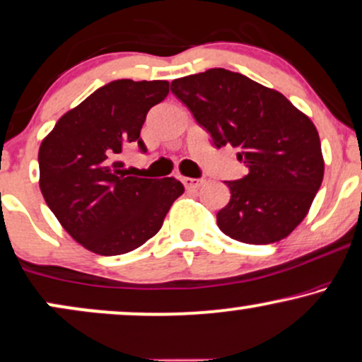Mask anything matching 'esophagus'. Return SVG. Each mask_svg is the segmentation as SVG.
Listing matches in <instances>:
<instances>
[{
  "mask_svg": "<svg viewBox=\"0 0 362 362\" xmlns=\"http://www.w3.org/2000/svg\"><path fill=\"white\" fill-rule=\"evenodd\" d=\"M182 184L185 185L187 190H195L204 184L202 178H190V177H182Z\"/></svg>",
  "mask_w": 362,
  "mask_h": 362,
  "instance_id": "1",
  "label": "esophagus"
}]
</instances>
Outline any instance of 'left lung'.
Wrapping results in <instances>:
<instances>
[{
  "instance_id": "8db88e82",
  "label": "left lung",
  "mask_w": 362,
  "mask_h": 362,
  "mask_svg": "<svg viewBox=\"0 0 362 362\" xmlns=\"http://www.w3.org/2000/svg\"><path fill=\"white\" fill-rule=\"evenodd\" d=\"M172 93L212 135L230 145L249 173L226 182L230 202L217 214L223 234L244 244L286 239L304 221L324 177L314 123L281 91L212 68L172 81Z\"/></svg>"
}]
</instances>
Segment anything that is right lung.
<instances>
[{
  "instance_id": "add662e5",
  "label": "right lung",
  "mask_w": 362,
  "mask_h": 362,
  "mask_svg": "<svg viewBox=\"0 0 362 362\" xmlns=\"http://www.w3.org/2000/svg\"><path fill=\"white\" fill-rule=\"evenodd\" d=\"M168 81L117 80L57 122L40 145V190L73 239L98 255H120L157 234L184 194L173 177H132L122 150L139 141L148 110L165 100Z\"/></svg>"
}]
</instances>
